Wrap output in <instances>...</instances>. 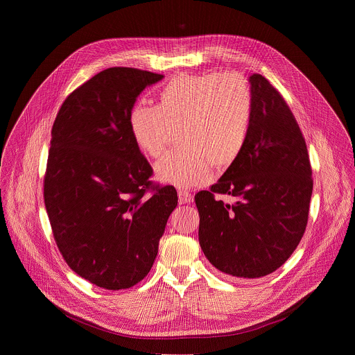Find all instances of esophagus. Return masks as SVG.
I'll list each match as a JSON object with an SVG mask.
<instances>
[{
  "mask_svg": "<svg viewBox=\"0 0 355 355\" xmlns=\"http://www.w3.org/2000/svg\"><path fill=\"white\" fill-rule=\"evenodd\" d=\"M192 199H193V196H192V193L189 191H185V189H180L178 191L180 204H191Z\"/></svg>",
  "mask_w": 355,
  "mask_h": 355,
  "instance_id": "esophagus-1",
  "label": "esophagus"
}]
</instances>
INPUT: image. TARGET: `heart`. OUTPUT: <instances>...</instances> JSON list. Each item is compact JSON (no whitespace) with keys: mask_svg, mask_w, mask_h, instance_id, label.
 <instances>
[{"mask_svg":"<svg viewBox=\"0 0 355 355\" xmlns=\"http://www.w3.org/2000/svg\"><path fill=\"white\" fill-rule=\"evenodd\" d=\"M251 122L252 94L236 73L177 76L160 89L157 105L136 104L129 115L132 137L148 157H159L180 130L185 148L170 151L155 167L160 181L178 188L208 182L214 166H233Z\"/></svg>","mask_w":355,"mask_h":355,"instance_id":"obj_1","label":"heart"}]
</instances>
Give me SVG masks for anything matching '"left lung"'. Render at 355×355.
Wrapping results in <instances>:
<instances>
[{
  "instance_id": "1",
  "label": "left lung",
  "mask_w": 355,
  "mask_h": 355,
  "mask_svg": "<svg viewBox=\"0 0 355 355\" xmlns=\"http://www.w3.org/2000/svg\"><path fill=\"white\" fill-rule=\"evenodd\" d=\"M252 122L237 162L209 191H199V244L223 274L260 278L278 270L306 230L313 191L308 147L279 91L250 76ZM216 194L238 198L233 206Z\"/></svg>"
}]
</instances>
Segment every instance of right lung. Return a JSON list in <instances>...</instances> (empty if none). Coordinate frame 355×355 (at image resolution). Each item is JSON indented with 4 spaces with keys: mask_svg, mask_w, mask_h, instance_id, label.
Listing matches in <instances>:
<instances>
[{
    "mask_svg": "<svg viewBox=\"0 0 355 355\" xmlns=\"http://www.w3.org/2000/svg\"><path fill=\"white\" fill-rule=\"evenodd\" d=\"M164 76L111 67L76 88L52 128L43 198L67 266L111 291L140 282L153 266L168 216L171 185L150 181L129 115L137 95Z\"/></svg>",
    "mask_w": 355,
    "mask_h": 355,
    "instance_id": "obj_1",
    "label": "right lung"
}]
</instances>
